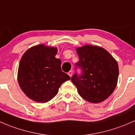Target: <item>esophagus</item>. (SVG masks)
I'll use <instances>...</instances> for the list:
<instances>
[{"label":"esophagus","mask_w":135,"mask_h":135,"mask_svg":"<svg viewBox=\"0 0 135 135\" xmlns=\"http://www.w3.org/2000/svg\"><path fill=\"white\" fill-rule=\"evenodd\" d=\"M68 75L70 77H72V75H73V71H69V72H68Z\"/></svg>","instance_id":"esophagus-1"}]
</instances>
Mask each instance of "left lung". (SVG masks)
I'll use <instances>...</instances> for the list:
<instances>
[{
	"label": "left lung",
	"mask_w": 135,
	"mask_h": 135,
	"mask_svg": "<svg viewBox=\"0 0 135 135\" xmlns=\"http://www.w3.org/2000/svg\"><path fill=\"white\" fill-rule=\"evenodd\" d=\"M79 61L76 66L82 69L80 76L75 74L71 81L83 99L98 103L107 99L118 83L119 68L114 58L105 49L86 45L76 48Z\"/></svg>",
	"instance_id": "left-lung-1"
}]
</instances>
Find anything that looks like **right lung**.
<instances>
[{
	"instance_id": "add662e5",
	"label": "right lung",
	"mask_w": 135,
	"mask_h": 135,
	"mask_svg": "<svg viewBox=\"0 0 135 135\" xmlns=\"http://www.w3.org/2000/svg\"><path fill=\"white\" fill-rule=\"evenodd\" d=\"M57 47L44 44L27 50L21 58L17 80L22 91L37 103H47L58 92L61 84L70 79L61 69V60L55 57Z\"/></svg>"
}]
</instances>
